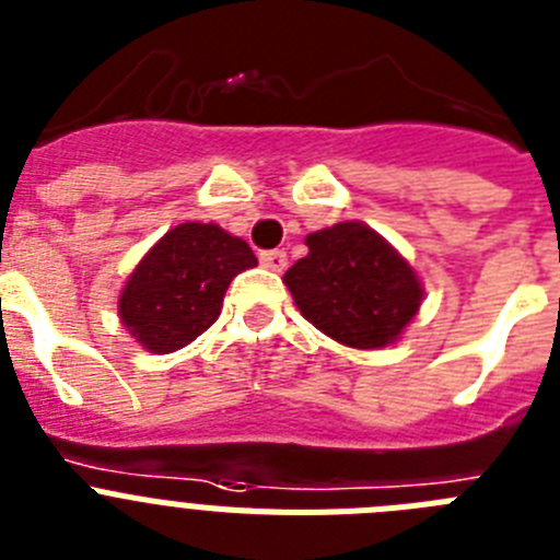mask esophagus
<instances>
[{
  "label": "esophagus",
  "instance_id": "34e87169",
  "mask_svg": "<svg viewBox=\"0 0 560 560\" xmlns=\"http://www.w3.org/2000/svg\"><path fill=\"white\" fill-rule=\"evenodd\" d=\"M261 265L267 267V270H276V273H281L287 267V253L284 250H265L259 256Z\"/></svg>",
  "mask_w": 560,
  "mask_h": 560
}]
</instances>
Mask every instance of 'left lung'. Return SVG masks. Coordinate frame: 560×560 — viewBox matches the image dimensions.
<instances>
[{
  "label": "left lung",
  "mask_w": 560,
  "mask_h": 560,
  "mask_svg": "<svg viewBox=\"0 0 560 560\" xmlns=\"http://www.w3.org/2000/svg\"><path fill=\"white\" fill-rule=\"evenodd\" d=\"M310 253L284 273L301 315L354 349L386 347L415 318L422 287L406 259L361 222L310 233Z\"/></svg>",
  "instance_id": "left-lung-1"
}]
</instances>
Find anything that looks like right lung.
<instances>
[{
    "label": "right lung",
    "mask_w": 560,
    "mask_h": 560,
    "mask_svg": "<svg viewBox=\"0 0 560 560\" xmlns=\"http://www.w3.org/2000/svg\"><path fill=\"white\" fill-rule=\"evenodd\" d=\"M253 265L256 256L240 236L220 225L183 222L135 267L118 313L149 352H174L220 318L228 284Z\"/></svg>",
    "instance_id": "right-lung-1"
}]
</instances>
